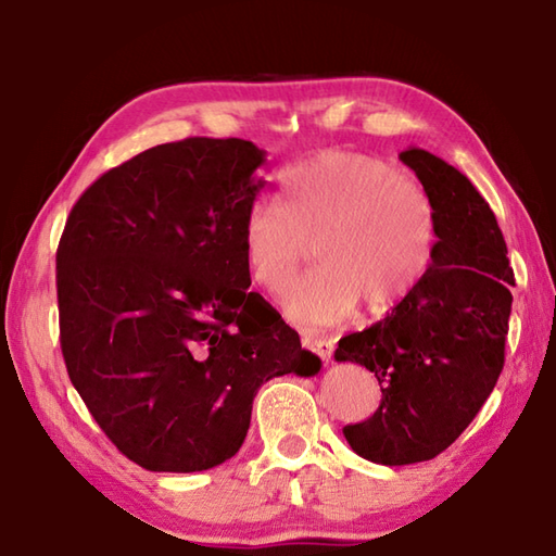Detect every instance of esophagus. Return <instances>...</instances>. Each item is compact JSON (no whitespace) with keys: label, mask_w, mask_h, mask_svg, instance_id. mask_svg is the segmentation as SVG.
<instances>
[{"label":"esophagus","mask_w":556,"mask_h":556,"mask_svg":"<svg viewBox=\"0 0 556 556\" xmlns=\"http://www.w3.org/2000/svg\"><path fill=\"white\" fill-rule=\"evenodd\" d=\"M301 342H303V346H306V350L318 354V356L323 358V362H330V356H332V352H334V342L328 340V337H320V334H303Z\"/></svg>","instance_id":"1"}]
</instances>
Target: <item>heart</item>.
I'll use <instances>...</instances> for the list:
<instances>
[{
  "mask_svg": "<svg viewBox=\"0 0 556 556\" xmlns=\"http://www.w3.org/2000/svg\"><path fill=\"white\" fill-rule=\"evenodd\" d=\"M306 243L318 269L281 296L301 330L330 328L362 301L386 311L415 291L433 263L437 214L417 180L356 151H320L279 176V210L253 204L243 222L250 279L271 293L296 275Z\"/></svg>",
  "mask_w": 556,
  "mask_h": 556,
  "instance_id": "obj_1",
  "label": "heart"
}]
</instances>
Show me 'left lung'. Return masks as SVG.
I'll use <instances>...</instances> for the list:
<instances>
[{
    "mask_svg": "<svg viewBox=\"0 0 556 556\" xmlns=\"http://www.w3.org/2000/svg\"><path fill=\"white\" fill-rule=\"evenodd\" d=\"M400 161L417 173L437 214L433 263L405 301L337 344V362L376 374L380 407L342 433L378 465L437 458L482 409L504 368L514 269L494 212L451 163L409 147Z\"/></svg>",
    "mask_w": 556,
    "mask_h": 556,
    "instance_id": "left-lung-1",
    "label": "left lung"
}]
</instances>
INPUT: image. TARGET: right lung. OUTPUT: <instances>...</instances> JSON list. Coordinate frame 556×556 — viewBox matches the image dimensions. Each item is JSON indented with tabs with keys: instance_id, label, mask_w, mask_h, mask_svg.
Returning <instances> with one entry per match:
<instances>
[{
	"instance_id": "1",
	"label": "right lung",
	"mask_w": 556,
	"mask_h": 556,
	"mask_svg": "<svg viewBox=\"0 0 556 556\" xmlns=\"http://www.w3.org/2000/svg\"><path fill=\"white\" fill-rule=\"evenodd\" d=\"M263 163L245 139L159 144L103 173L64 226V364L98 427L144 470L226 463L260 386L320 371L299 332L248 291L243 222Z\"/></svg>"
}]
</instances>
